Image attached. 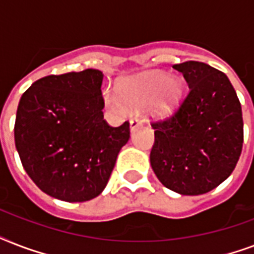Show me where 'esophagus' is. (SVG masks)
I'll list each match as a JSON object with an SVG mask.
<instances>
[{
    "label": "esophagus",
    "mask_w": 254,
    "mask_h": 254,
    "mask_svg": "<svg viewBox=\"0 0 254 254\" xmlns=\"http://www.w3.org/2000/svg\"><path fill=\"white\" fill-rule=\"evenodd\" d=\"M143 121L139 119H131L130 120V130L134 131L135 129H138L139 127H142Z\"/></svg>",
    "instance_id": "obj_1"
}]
</instances>
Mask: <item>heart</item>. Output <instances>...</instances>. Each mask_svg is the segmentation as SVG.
Returning <instances> with one entry per match:
<instances>
[{
  "instance_id": "b5f03b06",
  "label": "heart",
  "mask_w": 254,
  "mask_h": 254,
  "mask_svg": "<svg viewBox=\"0 0 254 254\" xmlns=\"http://www.w3.org/2000/svg\"><path fill=\"white\" fill-rule=\"evenodd\" d=\"M182 83L179 79L169 77L162 72H147L131 77L120 85V97L130 107H143L151 103V109L157 115H169L174 111L182 97ZM107 101L112 107L123 109L120 99L112 92L107 93Z\"/></svg>"
}]
</instances>
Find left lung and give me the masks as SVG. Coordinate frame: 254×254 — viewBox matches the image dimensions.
Segmentation results:
<instances>
[{"label":"left lung","mask_w":254,"mask_h":254,"mask_svg":"<svg viewBox=\"0 0 254 254\" xmlns=\"http://www.w3.org/2000/svg\"><path fill=\"white\" fill-rule=\"evenodd\" d=\"M189 93L171 117L151 124L150 163L165 187L201 195L232 174L244 141L241 104L224 72L201 62L174 64Z\"/></svg>","instance_id":"obj_1"}]
</instances>
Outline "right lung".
Returning <instances> with one entry per match:
<instances>
[{
  "mask_svg": "<svg viewBox=\"0 0 254 254\" xmlns=\"http://www.w3.org/2000/svg\"><path fill=\"white\" fill-rule=\"evenodd\" d=\"M103 77L92 68L45 76L18 104L14 141L22 166L59 200L99 196L130 137L127 121L113 127L104 120Z\"/></svg>",
  "mask_w": 254,
  "mask_h": 254,
  "instance_id": "add662e5",
  "label": "right lung"
}]
</instances>
